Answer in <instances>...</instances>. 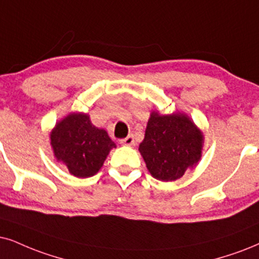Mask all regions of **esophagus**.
<instances>
[{
  "label": "esophagus",
  "mask_w": 259,
  "mask_h": 259,
  "mask_svg": "<svg viewBox=\"0 0 259 259\" xmlns=\"http://www.w3.org/2000/svg\"><path fill=\"white\" fill-rule=\"evenodd\" d=\"M120 143L124 146H134L135 145V140H134L133 135H129V136H126L125 139L120 140Z\"/></svg>",
  "instance_id": "obj_1"
}]
</instances>
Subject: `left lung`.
<instances>
[{"label":"left lung","mask_w":259,"mask_h":259,"mask_svg":"<svg viewBox=\"0 0 259 259\" xmlns=\"http://www.w3.org/2000/svg\"><path fill=\"white\" fill-rule=\"evenodd\" d=\"M202 148L203 134L185 113L153 111L139 150L154 178L173 182L197 165Z\"/></svg>","instance_id":"1"}]
</instances>
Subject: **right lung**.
<instances>
[{"label": "right lung", "instance_id": "right-lung-1", "mask_svg": "<svg viewBox=\"0 0 259 259\" xmlns=\"http://www.w3.org/2000/svg\"><path fill=\"white\" fill-rule=\"evenodd\" d=\"M51 147L57 161L77 178L97 175L116 143L106 130L92 124L86 113L74 112L56 123L50 133Z\"/></svg>", "mask_w": 259, "mask_h": 259}]
</instances>
